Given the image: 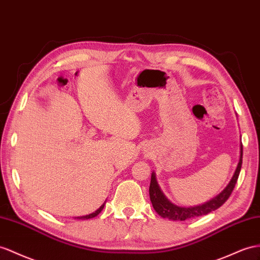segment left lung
Masks as SVG:
<instances>
[{
  "mask_svg": "<svg viewBox=\"0 0 260 260\" xmlns=\"http://www.w3.org/2000/svg\"><path fill=\"white\" fill-rule=\"evenodd\" d=\"M242 162L243 145L241 144V157H239V162L237 165L235 174L233 176L230 183L228 184V187H226L218 196H216L214 199L210 200V201L206 203L198 206H190V208H182V206H177L169 202L168 199L164 196L160 188H159L155 174H151V180L149 185V197L151 204L159 215L161 217L172 219V221H185V219L188 218L209 214L210 212L215 211L219 206H222L226 201H228V199L230 198L233 190L235 188L239 172H241L242 169Z\"/></svg>",
  "mask_w": 260,
  "mask_h": 260,
  "instance_id": "8db88e82",
  "label": "left lung"
}]
</instances>
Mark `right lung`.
<instances>
[{
	"label": "right lung",
	"mask_w": 260,
	"mask_h": 260,
	"mask_svg": "<svg viewBox=\"0 0 260 260\" xmlns=\"http://www.w3.org/2000/svg\"><path fill=\"white\" fill-rule=\"evenodd\" d=\"M103 208H104V204H102L101 206H100V209H98L94 213H91V214H89V215L79 216V217H77V218H79V219H89V218H92V217H95L98 214H100V213H101V211L103 210Z\"/></svg>",
	"instance_id": "1"
}]
</instances>
